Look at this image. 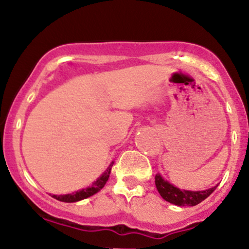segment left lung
<instances>
[{"label": "left lung", "mask_w": 249, "mask_h": 249, "mask_svg": "<svg viewBox=\"0 0 249 249\" xmlns=\"http://www.w3.org/2000/svg\"><path fill=\"white\" fill-rule=\"evenodd\" d=\"M156 187L161 198L177 206H196L214 192L216 186L205 191L180 190L170 184L160 174H156Z\"/></svg>", "instance_id": "obj_1"}]
</instances>
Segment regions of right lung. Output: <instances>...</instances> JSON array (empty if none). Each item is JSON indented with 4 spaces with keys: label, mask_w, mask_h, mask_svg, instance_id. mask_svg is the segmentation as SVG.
Here are the masks:
<instances>
[{
    "label": "right lung",
    "mask_w": 249,
    "mask_h": 249,
    "mask_svg": "<svg viewBox=\"0 0 249 249\" xmlns=\"http://www.w3.org/2000/svg\"><path fill=\"white\" fill-rule=\"evenodd\" d=\"M112 165H113V162H111V164L108 165V167L107 168V171H105V172L103 173L102 176L99 177V178L97 179L90 187L83 188V190H79V191H77V192H73L71 194H63V196H55V194H53V196L55 199L59 200V201H63V202H76V201H79V200L87 199V198H89V196H93V194L99 192V191L104 187V185L107 184L108 177H110L111 167H112Z\"/></svg>",
    "instance_id": "1"
}]
</instances>
